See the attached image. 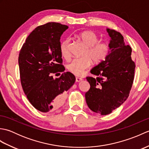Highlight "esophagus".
Wrapping results in <instances>:
<instances>
[{"label": "esophagus", "mask_w": 149, "mask_h": 149, "mask_svg": "<svg viewBox=\"0 0 149 149\" xmlns=\"http://www.w3.org/2000/svg\"><path fill=\"white\" fill-rule=\"evenodd\" d=\"M82 80H83V79L81 78V77H76V78H75V81H76V82H80V81H81Z\"/></svg>", "instance_id": "34e87169"}]
</instances>
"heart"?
I'll list each match as a JSON object with an SVG mask.
<instances>
[{
	"instance_id": "b5f03b06",
	"label": "heart",
	"mask_w": 149,
	"mask_h": 149,
	"mask_svg": "<svg viewBox=\"0 0 149 149\" xmlns=\"http://www.w3.org/2000/svg\"><path fill=\"white\" fill-rule=\"evenodd\" d=\"M77 38L86 47L83 53V56L73 59L67 65L68 70L75 75H81L85 70L91 65L92 61L99 64L108 56L111 49L110 43L106 42H99L97 34L91 31H84L77 35ZM70 40L65 38L60 44V52L66 59H69V45Z\"/></svg>"
}]
</instances>
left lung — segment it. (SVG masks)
<instances>
[{
    "mask_svg": "<svg viewBox=\"0 0 149 149\" xmlns=\"http://www.w3.org/2000/svg\"><path fill=\"white\" fill-rule=\"evenodd\" d=\"M111 37V52L107 58L95 66L90 73L96 78L86 77L90 88L85 94L88 106L93 112L106 115L127 100L133 83L135 63L132 49L125 45L119 32L107 29Z\"/></svg>",
    "mask_w": 149,
    "mask_h": 149,
    "instance_id": "8db88e82",
    "label": "left lung"
}]
</instances>
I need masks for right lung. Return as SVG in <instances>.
Wrapping results in <instances>:
<instances>
[{
	"instance_id": "1",
	"label": "right lung",
	"mask_w": 149,
	"mask_h": 149,
	"mask_svg": "<svg viewBox=\"0 0 149 149\" xmlns=\"http://www.w3.org/2000/svg\"><path fill=\"white\" fill-rule=\"evenodd\" d=\"M68 28L56 22L38 26L28 36L19 53L22 88L30 103L41 112L59 108L64 103L66 91L75 81L74 75L68 72L58 78L52 76L65 70L62 65L60 38Z\"/></svg>"
}]
</instances>
